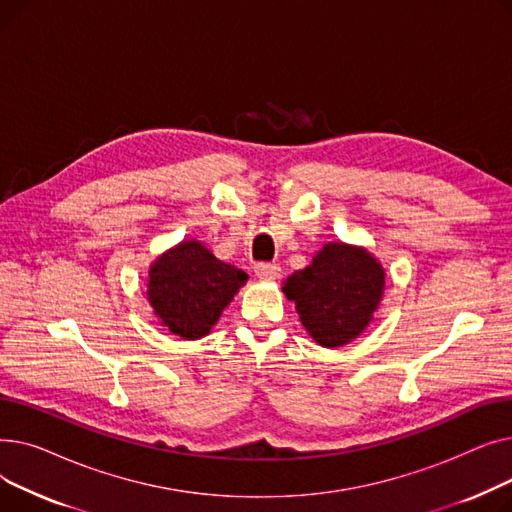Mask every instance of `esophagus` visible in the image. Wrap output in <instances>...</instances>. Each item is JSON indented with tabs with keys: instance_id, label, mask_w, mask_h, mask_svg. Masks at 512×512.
Masks as SVG:
<instances>
[{
	"instance_id": "esophagus-1",
	"label": "esophagus",
	"mask_w": 512,
	"mask_h": 512,
	"mask_svg": "<svg viewBox=\"0 0 512 512\" xmlns=\"http://www.w3.org/2000/svg\"><path fill=\"white\" fill-rule=\"evenodd\" d=\"M255 274L263 280H276V278H280V265L270 263V261H261L255 265Z\"/></svg>"
}]
</instances>
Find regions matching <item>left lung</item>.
Masks as SVG:
<instances>
[{
	"mask_svg": "<svg viewBox=\"0 0 512 512\" xmlns=\"http://www.w3.org/2000/svg\"><path fill=\"white\" fill-rule=\"evenodd\" d=\"M282 290L315 342L334 348L367 328L382 299L384 270L367 251L330 242Z\"/></svg>",
	"mask_w": 512,
	"mask_h": 512,
	"instance_id": "left-lung-1",
	"label": "left lung"
}]
</instances>
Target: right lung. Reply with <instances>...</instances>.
I'll return each instance as SVG.
<instances>
[{
    "mask_svg": "<svg viewBox=\"0 0 512 512\" xmlns=\"http://www.w3.org/2000/svg\"><path fill=\"white\" fill-rule=\"evenodd\" d=\"M249 276L215 259L201 242L186 240L161 255L149 272L147 297L172 334L205 336Z\"/></svg>",
    "mask_w": 512,
    "mask_h": 512,
    "instance_id": "right-lung-1",
    "label": "right lung"
}]
</instances>
